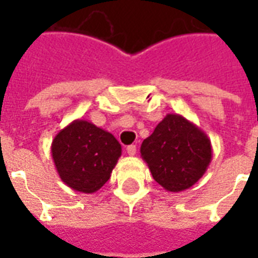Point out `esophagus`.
<instances>
[{
    "label": "esophagus",
    "instance_id": "esophagus-1",
    "mask_svg": "<svg viewBox=\"0 0 258 258\" xmlns=\"http://www.w3.org/2000/svg\"><path fill=\"white\" fill-rule=\"evenodd\" d=\"M127 153H128L130 156H134L135 153H137V146L135 145L127 146Z\"/></svg>",
    "mask_w": 258,
    "mask_h": 258
}]
</instances>
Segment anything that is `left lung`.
Segmentation results:
<instances>
[{"label":"left lung","instance_id":"obj_1","mask_svg":"<svg viewBox=\"0 0 258 258\" xmlns=\"http://www.w3.org/2000/svg\"><path fill=\"white\" fill-rule=\"evenodd\" d=\"M141 156L157 184L168 192L189 189L199 181L213 157L205 131L177 113H168L144 140Z\"/></svg>","mask_w":258,"mask_h":258}]
</instances>
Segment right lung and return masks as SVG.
<instances>
[{"label":"right lung","mask_w":258,"mask_h":258,"mask_svg":"<svg viewBox=\"0 0 258 258\" xmlns=\"http://www.w3.org/2000/svg\"><path fill=\"white\" fill-rule=\"evenodd\" d=\"M51 153L59 177L69 188L94 194L110 178L121 156V145L110 133L77 118L55 135Z\"/></svg>","instance_id":"obj_1"}]
</instances>
